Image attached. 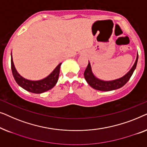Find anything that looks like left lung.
<instances>
[{"label": "left lung", "mask_w": 147, "mask_h": 147, "mask_svg": "<svg viewBox=\"0 0 147 147\" xmlns=\"http://www.w3.org/2000/svg\"><path fill=\"white\" fill-rule=\"evenodd\" d=\"M138 58V55L137 53L135 64H134L133 67L131 68V69L125 76L120 78H118V79L109 80V81H105V80H100L99 78H96L92 73L90 64L88 62V66L86 67V69L84 73V78H85L86 82H88V84L92 88L96 90H101V91H110V90L118 89V88H120L122 86H123L129 80L130 78L131 77L132 74H133V72L135 71L136 69V65H137Z\"/></svg>", "instance_id": "left-lung-1"}]
</instances>
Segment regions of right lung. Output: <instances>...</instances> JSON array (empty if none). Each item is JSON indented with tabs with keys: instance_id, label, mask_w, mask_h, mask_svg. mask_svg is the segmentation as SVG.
Instances as JSON below:
<instances>
[{
	"instance_id": "1",
	"label": "right lung",
	"mask_w": 147,
	"mask_h": 147,
	"mask_svg": "<svg viewBox=\"0 0 147 147\" xmlns=\"http://www.w3.org/2000/svg\"><path fill=\"white\" fill-rule=\"evenodd\" d=\"M62 63H60L55 70L46 78L39 80H30L24 78L20 75L16 71L14 67L11 53V69L12 75L14 80L18 85L21 86L24 90L32 93L40 94L47 91L53 88L57 84L59 79L60 73V67Z\"/></svg>"
}]
</instances>
